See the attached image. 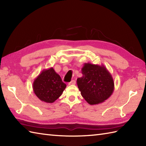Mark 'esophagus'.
Segmentation results:
<instances>
[{
  "mask_svg": "<svg viewBox=\"0 0 146 146\" xmlns=\"http://www.w3.org/2000/svg\"><path fill=\"white\" fill-rule=\"evenodd\" d=\"M76 83V81L75 80H71V81L68 83V85H75Z\"/></svg>",
  "mask_w": 146,
  "mask_h": 146,
  "instance_id": "1",
  "label": "esophagus"
}]
</instances>
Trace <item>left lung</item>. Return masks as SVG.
<instances>
[{"label":"left lung","instance_id":"left-lung-1","mask_svg":"<svg viewBox=\"0 0 146 146\" xmlns=\"http://www.w3.org/2000/svg\"><path fill=\"white\" fill-rule=\"evenodd\" d=\"M82 73L83 76L77 78V85L90 105L103 103L113 94V79L104 64L84 63Z\"/></svg>","mask_w":146,"mask_h":146}]
</instances>
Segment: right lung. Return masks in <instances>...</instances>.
<instances>
[{"instance_id":"right-lung-1","label":"right lung","mask_w":146,"mask_h":146,"mask_svg":"<svg viewBox=\"0 0 146 146\" xmlns=\"http://www.w3.org/2000/svg\"><path fill=\"white\" fill-rule=\"evenodd\" d=\"M66 85L53 69H44L33 82V92L40 100L53 103L63 94Z\"/></svg>"}]
</instances>
